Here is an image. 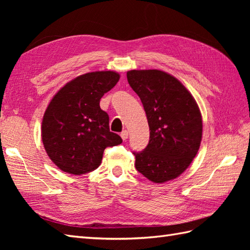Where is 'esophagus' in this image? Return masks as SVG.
<instances>
[{"mask_svg":"<svg viewBox=\"0 0 250 250\" xmlns=\"http://www.w3.org/2000/svg\"><path fill=\"white\" fill-rule=\"evenodd\" d=\"M120 136H121V139H122V140L125 141L126 139H128V136H129L128 131H126V130H124V131H122L121 133H120Z\"/></svg>","mask_w":250,"mask_h":250,"instance_id":"obj_1","label":"esophagus"}]
</instances>
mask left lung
Masks as SVG:
<instances>
[{
	"instance_id": "1",
	"label": "left lung",
	"mask_w": 250,
	"mask_h": 250,
	"mask_svg": "<svg viewBox=\"0 0 250 250\" xmlns=\"http://www.w3.org/2000/svg\"><path fill=\"white\" fill-rule=\"evenodd\" d=\"M128 83L139 95L149 125V143L133 152L135 167L152 183L183 174L198 153L202 116L198 104L177 78L159 70H132Z\"/></svg>"
}]
</instances>
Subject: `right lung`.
Masks as SVG:
<instances>
[{"mask_svg": "<svg viewBox=\"0 0 250 250\" xmlns=\"http://www.w3.org/2000/svg\"><path fill=\"white\" fill-rule=\"evenodd\" d=\"M113 71L83 74L62 87L47 107L42 122V141L50 160L61 171L82 175L97 168L106 147L121 137L109 131V117L100 100L118 83Z\"/></svg>", "mask_w": 250, "mask_h": 250, "instance_id": "right-lung-1", "label": "right lung"}]
</instances>
